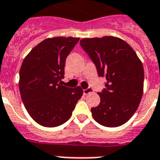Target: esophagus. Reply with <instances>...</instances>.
Here are the masks:
<instances>
[{
  "label": "esophagus",
  "instance_id": "1",
  "mask_svg": "<svg viewBox=\"0 0 160 160\" xmlns=\"http://www.w3.org/2000/svg\"><path fill=\"white\" fill-rule=\"evenodd\" d=\"M92 92H93V89L91 88H88L86 89H83V94L84 95H87V94H88L89 93H92Z\"/></svg>",
  "mask_w": 160,
  "mask_h": 160
}]
</instances>
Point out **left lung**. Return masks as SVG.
Masks as SVG:
<instances>
[{
    "instance_id": "obj_1",
    "label": "left lung",
    "mask_w": 160,
    "mask_h": 160,
    "mask_svg": "<svg viewBox=\"0 0 160 160\" xmlns=\"http://www.w3.org/2000/svg\"><path fill=\"white\" fill-rule=\"evenodd\" d=\"M80 45L95 65L98 77L106 79L91 109L98 123L107 127L125 124L138 108L143 92L144 71L136 52L124 40L104 36L82 39Z\"/></svg>"
}]
</instances>
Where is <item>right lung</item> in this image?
I'll return each instance as SVG.
<instances>
[{"mask_svg":"<svg viewBox=\"0 0 160 160\" xmlns=\"http://www.w3.org/2000/svg\"><path fill=\"white\" fill-rule=\"evenodd\" d=\"M79 38L44 39L31 50L19 72L22 100L29 116L43 127L64 124L72 116L83 91L63 84L65 64Z\"/></svg>","mask_w":160,"mask_h":160,"instance_id":"right-lung-1","label":"right lung"}]
</instances>
